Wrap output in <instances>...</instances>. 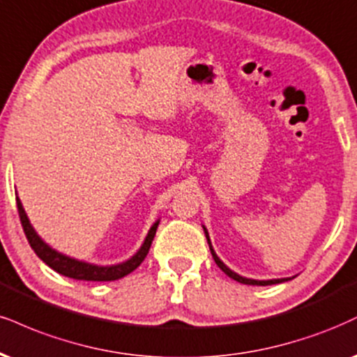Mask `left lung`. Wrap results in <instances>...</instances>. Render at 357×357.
Listing matches in <instances>:
<instances>
[{
	"mask_svg": "<svg viewBox=\"0 0 357 357\" xmlns=\"http://www.w3.org/2000/svg\"><path fill=\"white\" fill-rule=\"evenodd\" d=\"M204 234H206V239H208L209 249H211V255H213V257H214V261H216V264L220 266V269H221L222 273H226L227 276H229L231 279H234V281L243 282V284H252V286H271V284H278V282H284V281H287V278H284V279H268V281H257V279H248V278L239 276V274H236L234 271H231V269L227 268V266H226L225 263H222L220 257L216 256V252H214V249H213V246H211V241H209V236H208V231H206V227H204ZM289 279H291V278H289Z\"/></svg>",
	"mask_w": 357,
	"mask_h": 357,
	"instance_id": "1",
	"label": "left lung"
}]
</instances>
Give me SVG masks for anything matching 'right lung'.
<instances>
[{"instance_id":"right-lung-1","label":"right lung","mask_w":357,"mask_h":357,"mask_svg":"<svg viewBox=\"0 0 357 357\" xmlns=\"http://www.w3.org/2000/svg\"><path fill=\"white\" fill-rule=\"evenodd\" d=\"M16 204H18L21 226H23L24 234H26L29 246L33 248V251L36 252L38 257H40L41 261H45V263L48 264L51 269H54L56 273L63 274V276L66 278L81 279V281H116V279H121L126 276V274L135 271L137 266L143 263L144 257L148 256L149 248H151V243L154 239V234H156L158 225H160V221L154 222L151 229H149L148 236H146L143 246L139 248V251H137L131 259L114 266H96V264L83 263V261H78V259H73V257H68L61 255V252L51 249L48 244L43 241L40 236L36 234V231L33 229V226L29 225L26 213H24L23 204H21L18 197H16Z\"/></svg>"}]
</instances>
